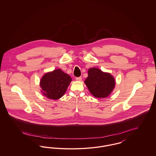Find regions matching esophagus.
Wrapping results in <instances>:
<instances>
[{"mask_svg": "<svg viewBox=\"0 0 156 156\" xmlns=\"http://www.w3.org/2000/svg\"><path fill=\"white\" fill-rule=\"evenodd\" d=\"M75 80L77 81H81L82 80L81 76H80V77H76L75 78Z\"/></svg>", "mask_w": 156, "mask_h": 156, "instance_id": "obj_1", "label": "esophagus"}]
</instances>
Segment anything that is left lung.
Returning <instances> with one entry per match:
<instances>
[{
  "label": "left lung",
  "instance_id": "1",
  "mask_svg": "<svg viewBox=\"0 0 156 156\" xmlns=\"http://www.w3.org/2000/svg\"><path fill=\"white\" fill-rule=\"evenodd\" d=\"M85 83L93 96L105 98L109 96L115 87L116 81L110 73H104L97 68H90Z\"/></svg>",
  "mask_w": 156,
  "mask_h": 156
}]
</instances>
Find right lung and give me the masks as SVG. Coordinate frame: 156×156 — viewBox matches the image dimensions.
Returning <instances> with one entry per match:
<instances>
[{"instance_id": "right-lung-1", "label": "right lung", "mask_w": 156, "mask_h": 156, "mask_svg": "<svg viewBox=\"0 0 156 156\" xmlns=\"http://www.w3.org/2000/svg\"><path fill=\"white\" fill-rule=\"evenodd\" d=\"M72 81L71 76L61 69L45 73L41 78L40 87L43 95L50 99L57 100L62 97Z\"/></svg>"}]
</instances>
